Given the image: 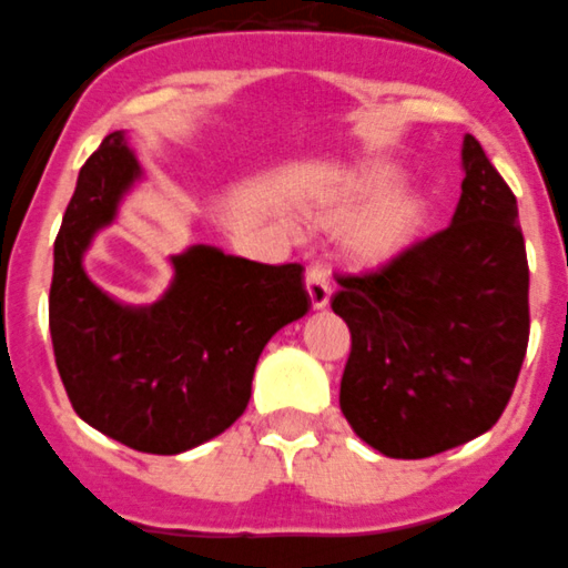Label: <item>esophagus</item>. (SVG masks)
Listing matches in <instances>:
<instances>
[{
	"label": "esophagus",
	"instance_id": "obj_1",
	"mask_svg": "<svg viewBox=\"0 0 568 568\" xmlns=\"http://www.w3.org/2000/svg\"><path fill=\"white\" fill-rule=\"evenodd\" d=\"M305 288H308L311 308L314 311H322L331 303L328 274L322 272V268H308V272H305Z\"/></svg>",
	"mask_w": 568,
	"mask_h": 568
}]
</instances>
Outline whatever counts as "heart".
Here are the masks:
<instances>
[{"label": "heart", "mask_w": 568, "mask_h": 568, "mask_svg": "<svg viewBox=\"0 0 568 568\" xmlns=\"http://www.w3.org/2000/svg\"><path fill=\"white\" fill-rule=\"evenodd\" d=\"M405 181V166L393 161L359 163L342 181L320 217H347L339 252L356 272H382L410 254L433 223L430 189Z\"/></svg>", "instance_id": "obj_1"}]
</instances>
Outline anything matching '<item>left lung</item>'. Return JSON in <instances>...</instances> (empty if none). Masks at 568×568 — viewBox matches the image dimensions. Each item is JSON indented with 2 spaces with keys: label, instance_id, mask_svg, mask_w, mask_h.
Instances as JSON below:
<instances>
[{
  "label": "left lung",
  "instance_id": "8db88e82",
  "mask_svg": "<svg viewBox=\"0 0 568 568\" xmlns=\"http://www.w3.org/2000/svg\"><path fill=\"white\" fill-rule=\"evenodd\" d=\"M444 232L331 300L351 328L339 407L387 458H427L500 418L529 342V265L518 201L473 135Z\"/></svg>",
  "mask_w": 568,
  "mask_h": 568
}]
</instances>
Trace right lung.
<instances>
[{
	"label": "right lung",
	"mask_w": 568,
	"mask_h": 568,
	"mask_svg": "<svg viewBox=\"0 0 568 568\" xmlns=\"http://www.w3.org/2000/svg\"><path fill=\"white\" fill-rule=\"evenodd\" d=\"M144 178L124 130L81 166L53 246L50 336L64 390L90 427L178 456L243 416L263 347L308 314L311 300L300 263H254L206 243L172 254V283L155 303L106 294L84 254Z\"/></svg>",
	"instance_id": "right-lung-1"
}]
</instances>
